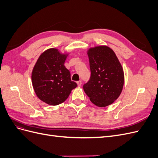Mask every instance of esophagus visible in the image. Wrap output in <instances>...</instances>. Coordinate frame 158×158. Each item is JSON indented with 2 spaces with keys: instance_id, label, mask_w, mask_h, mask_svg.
<instances>
[{
  "instance_id": "1",
  "label": "esophagus",
  "mask_w": 158,
  "mask_h": 158,
  "mask_svg": "<svg viewBox=\"0 0 158 158\" xmlns=\"http://www.w3.org/2000/svg\"><path fill=\"white\" fill-rule=\"evenodd\" d=\"M77 84H78V87H80L81 85H82V82H81L80 80V81H78V82H77Z\"/></svg>"
}]
</instances>
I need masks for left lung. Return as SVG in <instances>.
Instances as JSON below:
<instances>
[{"label":"left lung","mask_w":158,"mask_h":158,"mask_svg":"<svg viewBox=\"0 0 158 158\" xmlns=\"http://www.w3.org/2000/svg\"><path fill=\"white\" fill-rule=\"evenodd\" d=\"M91 77L84 85L90 101L99 107L111 105L121 95L125 82L122 65L112 49L107 45L90 47L87 51Z\"/></svg>","instance_id":"left-lung-1"}]
</instances>
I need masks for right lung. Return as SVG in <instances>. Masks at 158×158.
Returning a JSON list of instances; mask_svg holds the SVG:
<instances>
[{
  "label": "right lung",
  "instance_id": "1",
  "mask_svg": "<svg viewBox=\"0 0 158 158\" xmlns=\"http://www.w3.org/2000/svg\"><path fill=\"white\" fill-rule=\"evenodd\" d=\"M69 55V52L62 53L58 49L50 48L42 52L33 66V89L38 98L50 106L65 102L77 86L71 81L70 71L64 65Z\"/></svg>",
  "mask_w": 158,
  "mask_h": 158
}]
</instances>
